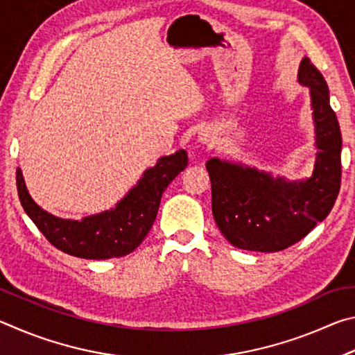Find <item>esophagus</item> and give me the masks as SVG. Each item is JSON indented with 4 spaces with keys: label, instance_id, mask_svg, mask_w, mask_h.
<instances>
[{
    "label": "esophagus",
    "instance_id": "obj_1",
    "mask_svg": "<svg viewBox=\"0 0 355 355\" xmlns=\"http://www.w3.org/2000/svg\"><path fill=\"white\" fill-rule=\"evenodd\" d=\"M214 135H213V131H209V130H202L200 133H199V141L202 142V144H207V146H211V144H214Z\"/></svg>",
    "mask_w": 355,
    "mask_h": 355
}]
</instances>
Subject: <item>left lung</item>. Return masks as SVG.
I'll return each instance as SVG.
<instances>
[{"mask_svg": "<svg viewBox=\"0 0 355 355\" xmlns=\"http://www.w3.org/2000/svg\"><path fill=\"white\" fill-rule=\"evenodd\" d=\"M297 81L310 89L316 159L311 177L286 180L236 161L211 158V208L232 245L279 252L297 243L332 209L341 182V133L330 107L327 83L310 59L299 65Z\"/></svg>", "mask_w": 355, "mask_h": 355, "instance_id": "left-lung-1", "label": "left lung"}]
</instances>
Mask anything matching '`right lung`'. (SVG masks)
I'll list each match as a JSON object with an SVG mask.
<instances>
[{"label": "right lung", "mask_w": 355, "mask_h": 355, "mask_svg": "<svg viewBox=\"0 0 355 355\" xmlns=\"http://www.w3.org/2000/svg\"><path fill=\"white\" fill-rule=\"evenodd\" d=\"M186 166L184 150L161 156L116 207L80 220L58 218L40 208L29 194L20 167L17 191L29 219L56 249L86 260H107L131 254L144 241L158 214L163 192Z\"/></svg>", "instance_id": "1"}]
</instances>
